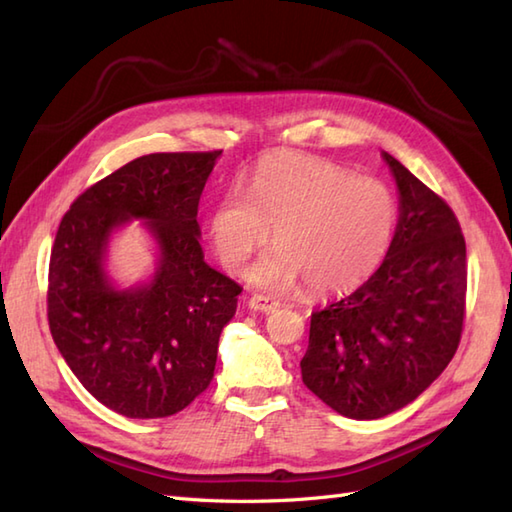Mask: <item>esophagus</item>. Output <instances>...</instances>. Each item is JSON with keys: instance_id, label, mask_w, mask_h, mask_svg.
Returning a JSON list of instances; mask_svg holds the SVG:
<instances>
[{"instance_id": "obj_1", "label": "esophagus", "mask_w": 512, "mask_h": 512, "mask_svg": "<svg viewBox=\"0 0 512 512\" xmlns=\"http://www.w3.org/2000/svg\"><path fill=\"white\" fill-rule=\"evenodd\" d=\"M279 306V301H275L273 297H266V295H253L248 299V308L255 310V312H275Z\"/></svg>"}]
</instances>
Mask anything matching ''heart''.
<instances>
[{"instance_id": "obj_1", "label": "heart", "mask_w": 512, "mask_h": 512, "mask_svg": "<svg viewBox=\"0 0 512 512\" xmlns=\"http://www.w3.org/2000/svg\"><path fill=\"white\" fill-rule=\"evenodd\" d=\"M398 204L387 184L356 178L319 156L281 151L253 171L248 193L228 189L213 206L209 235L220 262L237 273L270 239L275 253L250 281L284 290L299 277L310 292L334 295L361 286L394 242Z\"/></svg>"}]
</instances>
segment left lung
<instances>
[{
    "label": "left lung",
    "instance_id": "left-lung-1",
    "mask_svg": "<svg viewBox=\"0 0 512 512\" xmlns=\"http://www.w3.org/2000/svg\"><path fill=\"white\" fill-rule=\"evenodd\" d=\"M400 191L385 262L361 288L312 312L301 378L345 418L376 420L416 400L458 350L466 244L451 206L383 154Z\"/></svg>",
    "mask_w": 512,
    "mask_h": 512
}]
</instances>
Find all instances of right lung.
<instances>
[{
    "label": "right lung",
    "instance_id": "obj_1",
    "mask_svg": "<svg viewBox=\"0 0 512 512\" xmlns=\"http://www.w3.org/2000/svg\"><path fill=\"white\" fill-rule=\"evenodd\" d=\"M222 151L140 156L63 215L48 270V323L90 394L127 418H167L211 385L217 343L242 292L204 262L198 204ZM145 219L161 248L147 287L116 291L102 270L116 225Z\"/></svg>",
    "mask_w": 512,
    "mask_h": 512
}]
</instances>
